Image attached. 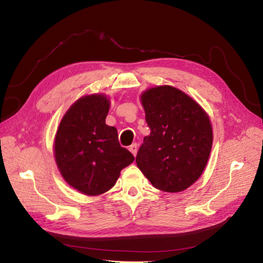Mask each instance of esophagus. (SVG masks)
<instances>
[{"label":"esophagus","mask_w":263,"mask_h":263,"mask_svg":"<svg viewBox=\"0 0 263 263\" xmlns=\"http://www.w3.org/2000/svg\"><path fill=\"white\" fill-rule=\"evenodd\" d=\"M128 150H130V152L133 154V155H137V153H138V144L137 143H133V144H131L130 147H128Z\"/></svg>","instance_id":"obj_1"}]
</instances>
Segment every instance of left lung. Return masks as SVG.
Returning <instances> with one entry per match:
<instances>
[{"mask_svg": "<svg viewBox=\"0 0 263 263\" xmlns=\"http://www.w3.org/2000/svg\"><path fill=\"white\" fill-rule=\"evenodd\" d=\"M150 135L139 148L137 165L155 187L181 192L198 180L212 146L209 117L187 95L171 86L141 95Z\"/></svg>", "mask_w": 263, "mask_h": 263, "instance_id": "1", "label": "left lung"}]
</instances>
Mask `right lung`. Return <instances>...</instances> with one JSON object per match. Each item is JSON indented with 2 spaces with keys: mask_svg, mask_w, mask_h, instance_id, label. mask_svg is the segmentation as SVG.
I'll return each mask as SVG.
<instances>
[{
  "mask_svg": "<svg viewBox=\"0 0 263 263\" xmlns=\"http://www.w3.org/2000/svg\"><path fill=\"white\" fill-rule=\"evenodd\" d=\"M109 102L103 95L82 97L71 106L55 138V159L72 187L97 195L115 185L135 157L121 147L117 130L105 123Z\"/></svg>",
  "mask_w": 263,
  "mask_h": 263,
  "instance_id": "right-lung-1",
  "label": "right lung"
}]
</instances>
